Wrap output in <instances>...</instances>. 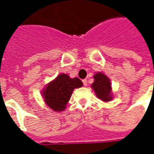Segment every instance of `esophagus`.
I'll list each match as a JSON object with an SVG mask.
<instances>
[{"instance_id": "1", "label": "esophagus", "mask_w": 154, "mask_h": 154, "mask_svg": "<svg viewBox=\"0 0 154 154\" xmlns=\"http://www.w3.org/2000/svg\"><path fill=\"white\" fill-rule=\"evenodd\" d=\"M82 82H83V85H84L85 86H87V85H88V82H87L86 79L83 80V81H82Z\"/></svg>"}]
</instances>
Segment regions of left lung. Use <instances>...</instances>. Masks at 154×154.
Listing matches in <instances>:
<instances>
[{
	"label": "left lung",
	"instance_id": "obj_1",
	"mask_svg": "<svg viewBox=\"0 0 154 154\" xmlns=\"http://www.w3.org/2000/svg\"><path fill=\"white\" fill-rule=\"evenodd\" d=\"M94 82L91 87L95 92L97 97L103 101H109L112 100L111 84L109 79L105 74L97 72L94 75Z\"/></svg>",
	"mask_w": 154,
	"mask_h": 154
}]
</instances>
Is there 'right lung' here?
<instances>
[{
	"instance_id": "right-lung-1",
	"label": "right lung",
	"mask_w": 154,
	"mask_h": 154,
	"mask_svg": "<svg viewBox=\"0 0 154 154\" xmlns=\"http://www.w3.org/2000/svg\"><path fill=\"white\" fill-rule=\"evenodd\" d=\"M82 85L83 83L79 78H70L69 75L61 73L47 85L42 95L50 109L58 112L63 111L70 100L73 89Z\"/></svg>"
}]
</instances>
